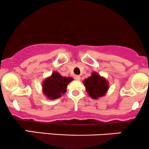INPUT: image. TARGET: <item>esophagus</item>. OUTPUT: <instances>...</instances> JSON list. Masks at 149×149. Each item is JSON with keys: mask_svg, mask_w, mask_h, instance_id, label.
<instances>
[{"mask_svg": "<svg viewBox=\"0 0 149 149\" xmlns=\"http://www.w3.org/2000/svg\"><path fill=\"white\" fill-rule=\"evenodd\" d=\"M75 78H76V80H80V76H75Z\"/></svg>", "mask_w": 149, "mask_h": 149, "instance_id": "1", "label": "esophagus"}]
</instances>
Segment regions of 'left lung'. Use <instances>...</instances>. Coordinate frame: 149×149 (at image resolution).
Instances as JSON below:
<instances>
[{
	"label": "left lung",
	"mask_w": 149,
	"mask_h": 149,
	"mask_svg": "<svg viewBox=\"0 0 149 149\" xmlns=\"http://www.w3.org/2000/svg\"><path fill=\"white\" fill-rule=\"evenodd\" d=\"M88 95L93 100L106 95L109 90V82L103 76L97 72H92V75L83 81Z\"/></svg>",
	"instance_id": "obj_1"
}]
</instances>
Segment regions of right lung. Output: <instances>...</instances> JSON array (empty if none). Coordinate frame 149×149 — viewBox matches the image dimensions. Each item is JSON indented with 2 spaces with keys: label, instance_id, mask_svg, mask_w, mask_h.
I'll use <instances>...</instances> for the list:
<instances>
[{
  "label": "right lung",
  "instance_id": "1",
  "mask_svg": "<svg viewBox=\"0 0 149 149\" xmlns=\"http://www.w3.org/2000/svg\"><path fill=\"white\" fill-rule=\"evenodd\" d=\"M73 80L71 77L62 76L57 71H54L42 81V93L49 100L59 98L66 92L68 85Z\"/></svg>",
  "mask_w": 149,
  "mask_h": 149
}]
</instances>
